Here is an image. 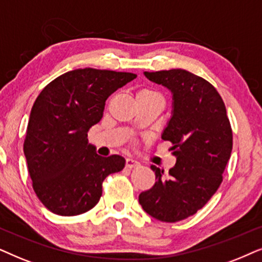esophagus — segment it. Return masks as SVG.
I'll return each mask as SVG.
<instances>
[{"label":"esophagus","instance_id":"esophagus-1","mask_svg":"<svg viewBox=\"0 0 262 262\" xmlns=\"http://www.w3.org/2000/svg\"><path fill=\"white\" fill-rule=\"evenodd\" d=\"M138 165H139V162H137L135 159H132V158L125 159V166L129 167V169H132V167H135Z\"/></svg>","mask_w":262,"mask_h":262}]
</instances>
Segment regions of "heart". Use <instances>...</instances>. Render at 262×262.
Segmentation results:
<instances>
[{"instance_id": "1", "label": "heart", "mask_w": 262, "mask_h": 262, "mask_svg": "<svg viewBox=\"0 0 262 262\" xmlns=\"http://www.w3.org/2000/svg\"><path fill=\"white\" fill-rule=\"evenodd\" d=\"M155 95H157V93L153 92V91H151V90H141V91H139V92H138L137 97H140V96H155Z\"/></svg>"}]
</instances>
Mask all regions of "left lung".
I'll use <instances>...</instances> for the list:
<instances>
[{
  "label": "left lung",
  "instance_id": "obj_1",
  "mask_svg": "<svg viewBox=\"0 0 262 262\" xmlns=\"http://www.w3.org/2000/svg\"><path fill=\"white\" fill-rule=\"evenodd\" d=\"M146 78L172 93V114L162 139L172 144L176 164L151 169L157 182L139 195L146 213L160 222L183 221L207 204L223 181L232 151V130L225 104L207 80L184 71L145 72Z\"/></svg>",
  "mask_w": 262,
  "mask_h": 262
}]
</instances>
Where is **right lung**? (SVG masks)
Wrapping results in <instances>:
<instances>
[{
	"mask_svg": "<svg viewBox=\"0 0 262 262\" xmlns=\"http://www.w3.org/2000/svg\"><path fill=\"white\" fill-rule=\"evenodd\" d=\"M137 78L124 72L83 68L47 85L31 110L24 142L34 193L58 215L90 211L102 196L103 181L124 167L123 157H100L87 132L103 117L105 100Z\"/></svg>",
	"mask_w": 262,
	"mask_h": 262,
	"instance_id": "add662e5",
	"label": "right lung"
}]
</instances>
